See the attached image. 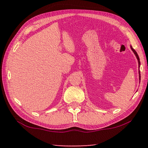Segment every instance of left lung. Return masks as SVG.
<instances>
[{
	"label": "left lung",
	"instance_id": "obj_1",
	"mask_svg": "<svg viewBox=\"0 0 148 148\" xmlns=\"http://www.w3.org/2000/svg\"><path fill=\"white\" fill-rule=\"evenodd\" d=\"M131 49L132 50V51L134 52V53L135 54V56H136V58H137V59H138V64H139V67H140V59H139V57H138V54H137V53H136V51H135V50L132 48V47L131 46ZM139 74H140V76H139V77H140V71H139Z\"/></svg>",
	"mask_w": 148,
	"mask_h": 148
}]
</instances>
